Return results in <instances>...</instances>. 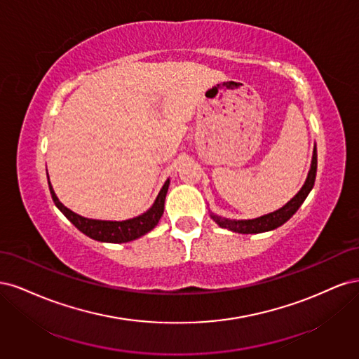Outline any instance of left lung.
<instances>
[{
    "label": "left lung",
    "mask_w": 359,
    "mask_h": 359,
    "mask_svg": "<svg viewBox=\"0 0 359 359\" xmlns=\"http://www.w3.org/2000/svg\"><path fill=\"white\" fill-rule=\"evenodd\" d=\"M316 169H318V154H316V147H314L311 166H310L306 182H304V186L301 187V190L295 194V196H293L285 206H281L280 210H277L274 212H269L262 217H257V219H253V220H229V219H224V217L214 215V214H211V219L220 227H224V229H229V231L238 232V233H262V232H268V231H274L278 226L286 223L290 217L298 211L302 202L306 201L310 190L314 186V180H316Z\"/></svg>",
    "instance_id": "obj_1"
}]
</instances>
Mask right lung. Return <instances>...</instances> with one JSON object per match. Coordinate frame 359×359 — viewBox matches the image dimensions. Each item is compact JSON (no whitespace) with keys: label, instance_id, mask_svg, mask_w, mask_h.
<instances>
[{"label":"right lung","instance_id":"1","mask_svg":"<svg viewBox=\"0 0 359 359\" xmlns=\"http://www.w3.org/2000/svg\"><path fill=\"white\" fill-rule=\"evenodd\" d=\"M48 182H49V190L52 194L53 203L57 205V208L64 215H66L67 219L76 227H78L82 233L93 238V240H95V241L112 243V244L133 241V240H136V238L148 233L149 231H153L157 226L158 220L161 219L163 211H165V199H166V193L169 189V180H168L165 182V186L161 187L153 206H151V208L147 212H144L142 215H137V217H135V219H128V220H123V222H111V220L85 219V217L70 211L58 201L55 191H53V189L50 186L49 177H48Z\"/></svg>","mask_w":359,"mask_h":359}]
</instances>
